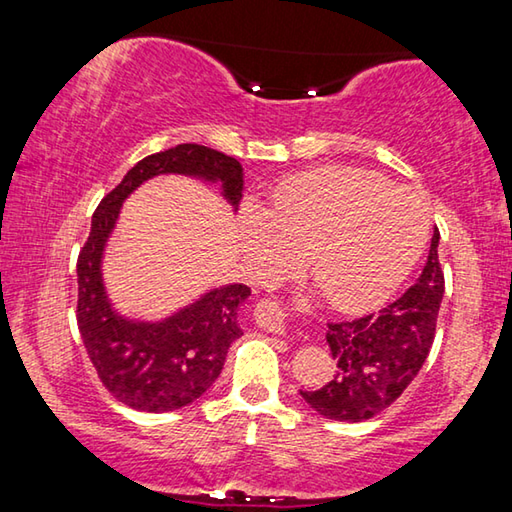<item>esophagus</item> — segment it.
Instances as JSON below:
<instances>
[{"instance_id":"1","label":"esophagus","mask_w":512,"mask_h":512,"mask_svg":"<svg viewBox=\"0 0 512 512\" xmlns=\"http://www.w3.org/2000/svg\"><path fill=\"white\" fill-rule=\"evenodd\" d=\"M255 323L264 327L266 332L282 334L284 332V311L280 309L275 300H259L255 305Z\"/></svg>"}]
</instances>
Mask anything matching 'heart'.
Segmentation results:
<instances>
[{"label":"heart","mask_w":512,"mask_h":512,"mask_svg":"<svg viewBox=\"0 0 512 512\" xmlns=\"http://www.w3.org/2000/svg\"><path fill=\"white\" fill-rule=\"evenodd\" d=\"M239 230L262 280L305 257L327 305L359 314L402 287L427 246L429 216L418 194L375 171L325 167L275 189L264 214L246 207Z\"/></svg>","instance_id":"heart-1"}]
</instances>
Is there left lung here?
<instances>
[{"label":"left lung","mask_w":512,"mask_h":512,"mask_svg":"<svg viewBox=\"0 0 512 512\" xmlns=\"http://www.w3.org/2000/svg\"><path fill=\"white\" fill-rule=\"evenodd\" d=\"M440 232L433 230L422 275L379 314L327 325V343L336 375L318 391H300L311 409L329 420L363 422L400 397L436 336L445 275L438 262Z\"/></svg>","instance_id":"1"}]
</instances>
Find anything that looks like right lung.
I'll use <instances>...</instances> for the list:
<instances>
[{
  "mask_svg": "<svg viewBox=\"0 0 512 512\" xmlns=\"http://www.w3.org/2000/svg\"><path fill=\"white\" fill-rule=\"evenodd\" d=\"M160 173H183L221 183L232 207L241 201L244 169L221 151L201 144H178L146 155L124 180L103 196L92 216V230L76 262L79 302L76 323L101 384L112 397L137 411H176L198 400L221 375L225 354L237 341L239 305L250 296L246 284L212 289L164 320H133L110 305L101 280V259L121 203Z\"/></svg>",
  "mask_w": 512,
  "mask_h": 512,
  "instance_id": "add662e5",
  "label": "right lung"
}]
</instances>
